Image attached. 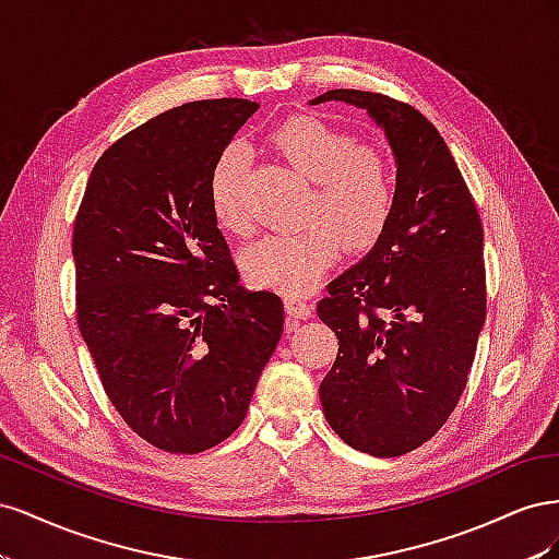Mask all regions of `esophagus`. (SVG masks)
<instances>
[{
  "label": "esophagus",
  "mask_w": 559,
  "mask_h": 559,
  "mask_svg": "<svg viewBox=\"0 0 559 559\" xmlns=\"http://www.w3.org/2000/svg\"><path fill=\"white\" fill-rule=\"evenodd\" d=\"M284 308H286V314L294 319H308L314 310L310 300H306L302 296H296V294H289L284 298Z\"/></svg>",
  "instance_id": "esophagus-1"
}]
</instances>
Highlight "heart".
I'll return each mask as SVG.
<instances>
[{"label":"heart","mask_w":559,"mask_h":559,"mask_svg":"<svg viewBox=\"0 0 559 559\" xmlns=\"http://www.w3.org/2000/svg\"><path fill=\"white\" fill-rule=\"evenodd\" d=\"M270 142L298 175L312 181L302 222L296 230L267 233L247 247V277L265 289L308 292L341 253L373 247L396 207V173L384 151L359 144L349 132L319 118L294 116L277 126ZM247 154L224 148L210 173V207L218 226L245 235L251 218L242 198Z\"/></svg>","instance_id":"heart-1"}]
</instances>
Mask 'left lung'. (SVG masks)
Masks as SVG:
<instances>
[{"instance_id": "1", "label": "left lung", "mask_w": 559, "mask_h": 559, "mask_svg": "<svg viewBox=\"0 0 559 559\" xmlns=\"http://www.w3.org/2000/svg\"><path fill=\"white\" fill-rule=\"evenodd\" d=\"M384 128L399 163L396 207L368 257L326 286L317 314L337 335L319 384L331 429L354 450L401 456L460 403L487 312L483 224L441 132L382 93L337 88Z\"/></svg>"}]
</instances>
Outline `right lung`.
<instances>
[{
	"instance_id": "right-lung-1",
	"label": "right lung",
	"mask_w": 559,
	"mask_h": 559,
	"mask_svg": "<svg viewBox=\"0 0 559 559\" xmlns=\"http://www.w3.org/2000/svg\"><path fill=\"white\" fill-rule=\"evenodd\" d=\"M259 109H167L95 163L74 218L76 324L126 425L195 454L242 425L284 331L273 292H245L210 207V173Z\"/></svg>"
}]
</instances>
